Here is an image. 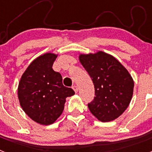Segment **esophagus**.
I'll return each mask as SVG.
<instances>
[{
    "label": "esophagus",
    "mask_w": 152,
    "mask_h": 152,
    "mask_svg": "<svg viewBox=\"0 0 152 152\" xmlns=\"http://www.w3.org/2000/svg\"><path fill=\"white\" fill-rule=\"evenodd\" d=\"M72 88H73V90L75 91V93H77V91H78V88H77V87L76 85H74L73 87H72Z\"/></svg>",
    "instance_id": "esophagus-1"
}]
</instances>
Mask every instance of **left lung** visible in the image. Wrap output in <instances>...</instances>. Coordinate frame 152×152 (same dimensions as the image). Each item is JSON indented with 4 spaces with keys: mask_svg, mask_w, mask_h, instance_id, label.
Wrapping results in <instances>:
<instances>
[{
    "mask_svg": "<svg viewBox=\"0 0 152 152\" xmlns=\"http://www.w3.org/2000/svg\"><path fill=\"white\" fill-rule=\"evenodd\" d=\"M79 61L94 85L95 96L88 108L101 122L117 119L129 105L134 80L116 58L102 51L80 54Z\"/></svg>",
    "mask_w": 152,
    "mask_h": 152,
    "instance_id": "obj_1",
    "label": "left lung"
}]
</instances>
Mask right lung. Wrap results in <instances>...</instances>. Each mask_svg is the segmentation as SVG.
<instances>
[{
    "mask_svg": "<svg viewBox=\"0 0 152 152\" xmlns=\"http://www.w3.org/2000/svg\"><path fill=\"white\" fill-rule=\"evenodd\" d=\"M58 54L47 52L35 58L20 80L17 94L25 113L40 125L54 123L61 115L68 96L75 94L52 69Z\"/></svg>",
    "mask_w": 152,
    "mask_h": 152,
    "instance_id": "1",
    "label": "right lung"
}]
</instances>
